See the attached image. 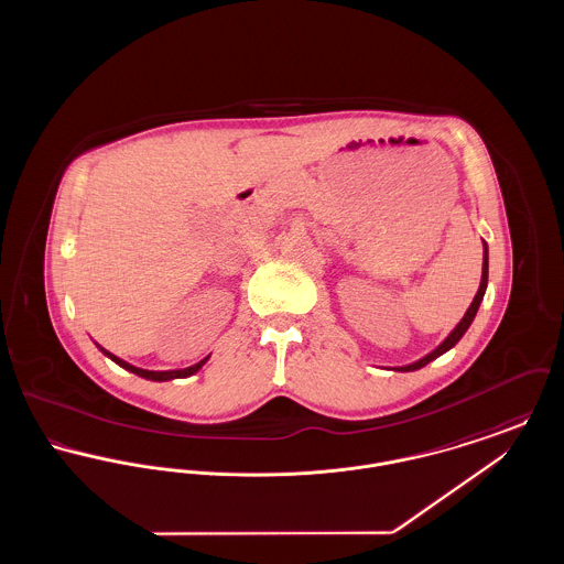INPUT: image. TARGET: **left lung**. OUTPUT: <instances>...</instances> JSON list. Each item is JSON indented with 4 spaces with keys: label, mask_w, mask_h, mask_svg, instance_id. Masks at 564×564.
Masks as SVG:
<instances>
[{
    "label": "left lung",
    "mask_w": 564,
    "mask_h": 564,
    "mask_svg": "<svg viewBox=\"0 0 564 564\" xmlns=\"http://www.w3.org/2000/svg\"><path fill=\"white\" fill-rule=\"evenodd\" d=\"M486 285H488V247H486V242H484V262H482V281H480V290H478V294L474 297V302H471V306L467 308V313H465V317L458 322L455 329L451 332V336L437 347L435 350H431L427 357H423V359H419L416 364H410V366H403V368H395L398 372H412V370H419V368H423V366H427L430 361H433L435 357H440V355H444L446 350L453 349L456 343L460 340V336L467 332V327L471 325L474 322V317H476V313H478V308H480V302H482L484 292H486Z\"/></svg>",
    "instance_id": "obj_1"
}]
</instances>
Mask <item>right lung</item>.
I'll return each mask as SVG.
<instances>
[{
    "label": "right lung",
    "instance_id": "add662e5",
    "mask_svg": "<svg viewBox=\"0 0 564 564\" xmlns=\"http://www.w3.org/2000/svg\"><path fill=\"white\" fill-rule=\"evenodd\" d=\"M104 352L108 355L111 361H116L120 368H124V370H129V372H133V375L141 376V378H148V380H171V378H186V376H192L194 372H198L205 364H207V359L209 357H205L203 361H198V364H194V366H189V368H184V370H169V372H152V370H141V368H134L131 364H127V361H122L120 357H116V355H111L109 350L104 349Z\"/></svg>",
    "mask_w": 564,
    "mask_h": 564
}]
</instances>
